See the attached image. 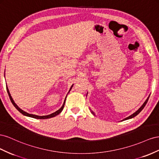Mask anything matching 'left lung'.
<instances>
[{
    "label": "left lung",
    "instance_id": "left-lung-1",
    "mask_svg": "<svg viewBox=\"0 0 159 159\" xmlns=\"http://www.w3.org/2000/svg\"><path fill=\"white\" fill-rule=\"evenodd\" d=\"M148 98H149V97L147 98V99L146 100V101H145L144 102V104H143V105L141 106V107H140V108H139V109L137 111H136L134 113H133V115H131L130 116H129V117H127V118H126V119H125L123 120H127V119H132V118H133V117H134V116H137L138 114H139V113L140 112V111H141L143 109V108H144V107H145V105H147V102H148ZM92 113H93V114L94 115V113L92 112Z\"/></svg>",
    "mask_w": 159,
    "mask_h": 159
}]
</instances>
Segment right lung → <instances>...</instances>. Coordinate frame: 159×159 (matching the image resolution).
<instances>
[{"mask_svg":"<svg viewBox=\"0 0 159 159\" xmlns=\"http://www.w3.org/2000/svg\"><path fill=\"white\" fill-rule=\"evenodd\" d=\"M72 87H71V88H72ZM71 88H70V90H71ZM7 93H8V94L9 98H10L11 101V102H12V105H14V107H15L16 108V109H17L18 111H19L20 113H22V115H25V116H30V117H32V118H34V119H49V118H52V117L55 116H57V115L59 114V113H61V111H62V109H63V108H64L65 104V100H66V97L65 98V101H64V103H63V105H62V106L61 107V108H59V109H58V111H57L56 112H54L52 113V114H51V115H47V116H37V115H34L29 114V113H27V112H25L24 111H22V109H20V108L16 105V103L14 102V101H13V99H12V97H11V95L10 93H9V90H8V87H7ZM69 91H70V90H69Z\"/></svg>","mask_w":159,"mask_h":159,"instance_id":"add662e5","label":"right lung"}]
</instances>
